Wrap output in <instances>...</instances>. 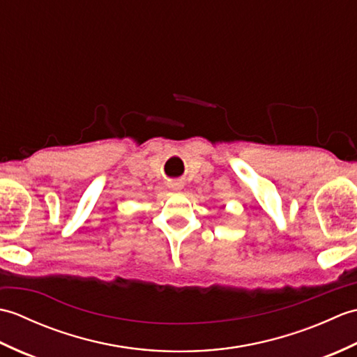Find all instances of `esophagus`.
<instances>
[{
	"label": "esophagus",
	"instance_id": "esophagus-1",
	"mask_svg": "<svg viewBox=\"0 0 357 357\" xmlns=\"http://www.w3.org/2000/svg\"><path fill=\"white\" fill-rule=\"evenodd\" d=\"M169 188H173V190H181V188H183V183H181V181H172V183H169Z\"/></svg>",
	"mask_w": 357,
	"mask_h": 357
}]
</instances>
